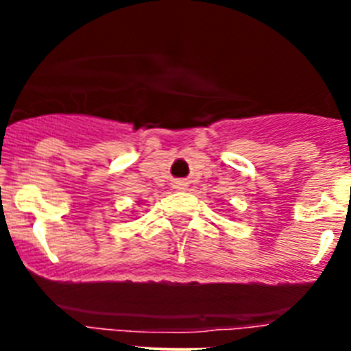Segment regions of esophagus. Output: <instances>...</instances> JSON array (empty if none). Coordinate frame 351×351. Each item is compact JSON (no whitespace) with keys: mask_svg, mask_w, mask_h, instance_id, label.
I'll return each instance as SVG.
<instances>
[{"mask_svg":"<svg viewBox=\"0 0 351 351\" xmlns=\"http://www.w3.org/2000/svg\"><path fill=\"white\" fill-rule=\"evenodd\" d=\"M186 186H188V182H184V181L176 182V188H178V190H186Z\"/></svg>","mask_w":351,"mask_h":351,"instance_id":"1","label":"esophagus"}]
</instances>
